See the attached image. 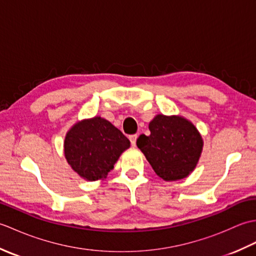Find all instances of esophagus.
<instances>
[{"instance_id": "34e87169", "label": "esophagus", "mask_w": 256, "mask_h": 256, "mask_svg": "<svg viewBox=\"0 0 256 256\" xmlns=\"http://www.w3.org/2000/svg\"><path fill=\"white\" fill-rule=\"evenodd\" d=\"M136 140H138V135L136 134L130 135V140H131L132 146H136Z\"/></svg>"}]
</instances>
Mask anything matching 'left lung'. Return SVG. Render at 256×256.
I'll return each mask as SVG.
<instances>
[{
    "label": "left lung",
    "instance_id": "left-lung-1",
    "mask_svg": "<svg viewBox=\"0 0 256 256\" xmlns=\"http://www.w3.org/2000/svg\"><path fill=\"white\" fill-rule=\"evenodd\" d=\"M150 134L138 138L152 168L165 182L188 177L202 153L204 140L194 125L180 116L157 114L148 124Z\"/></svg>",
    "mask_w": 256,
    "mask_h": 256
}]
</instances>
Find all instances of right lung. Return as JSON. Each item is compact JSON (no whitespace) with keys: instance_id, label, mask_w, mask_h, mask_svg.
<instances>
[{"instance_id":"1","label":"right lung","mask_w":256,"mask_h":256,"mask_svg":"<svg viewBox=\"0 0 256 256\" xmlns=\"http://www.w3.org/2000/svg\"><path fill=\"white\" fill-rule=\"evenodd\" d=\"M131 143L108 120L101 116L74 123L64 140V154L68 164L88 182L106 178L124 150Z\"/></svg>"}]
</instances>
